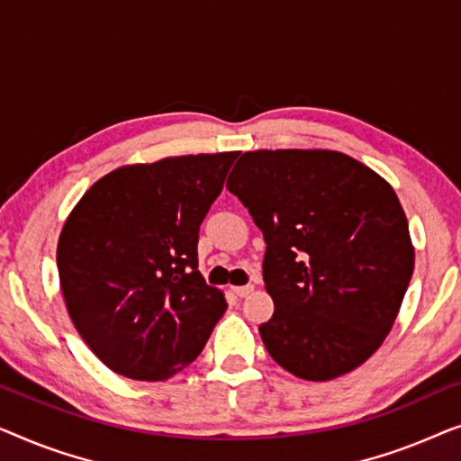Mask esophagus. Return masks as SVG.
<instances>
[{
  "mask_svg": "<svg viewBox=\"0 0 461 461\" xmlns=\"http://www.w3.org/2000/svg\"><path fill=\"white\" fill-rule=\"evenodd\" d=\"M230 292L235 294V295H239V298H245V295H248L249 292H254V285H235V287H230Z\"/></svg>",
  "mask_w": 461,
  "mask_h": 461,
  "instance_id": "obj_1",
  "label": "esophagus"
}]
</instances>
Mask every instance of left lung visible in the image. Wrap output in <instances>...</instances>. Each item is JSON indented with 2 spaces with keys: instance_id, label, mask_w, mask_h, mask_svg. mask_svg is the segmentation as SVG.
Returning a JSON list of instances; mask_svg holds the SVG:
<instances>
[{
  "instance_id": "8db88e82",
  "label": "left lung",
  "mask_w": 461,
  "mask_h": 461,
  "mask_svg": "<svg viewBox=\"0 0 461 461\" xmlns=\"http://www.w3.org/2000/svg\"><path fill=\"white\" fill-rule=\"evenodd\" d=\"M226 188L262 230L275 312L268 355L302 380L348 374L380 348L413 275L393 186L336 150L243 153Z\"/></svg>"
}]
</instances>
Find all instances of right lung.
Returning <instances> with one entry per match:
<instances>
[{
    "label": "right lung",
    "instance_id": "right-lung-1",
    "mask_svg": "<svg viewBox=\"0 0 461 461\" xmlns=\"http://www.w3.org/2000/svg\"><path fill=\"white\" fill-rule=\"evenodd\" d=\"M237 155L119 167L67 218L56 264L68 317L115 374L167 380L199 357L226 311L197 270V243Z\"/></svg>",
    "mask_w": 461,
    "mask_h": 461
}]
</instances>
